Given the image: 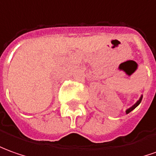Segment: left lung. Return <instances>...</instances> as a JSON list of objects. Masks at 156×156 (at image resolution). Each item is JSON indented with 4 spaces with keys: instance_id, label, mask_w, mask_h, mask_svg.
<instances>
[{
    "instance_id": "8db88e82",
    "label": "left lung",
    "mask_w": 156,
    "mask_h": 156,
    "mask_svg": "<svg viewBox=\"0 0 156 156\" xmlns=\"http://www.w3.org/2000/svg\"><path fill=\"white\" fill-rule=\"evenodd\" d=\"M142 99H143V96H140V98H139V100L137 101H136V103H135V104L133 105V106H131V108H128V109H126V114H129V113H130V112H131V111H132L133 109L136 108V107H137L138 105L140 104V102H141V101H142Z\"/></svg>"
}]
</instances>
